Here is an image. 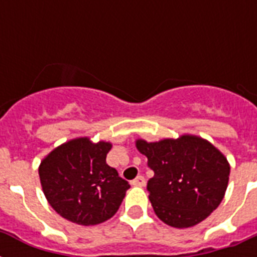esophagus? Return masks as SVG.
I'll use <instances>...</instances> for the list:
<instances>
[{"mask_svg": "<svg viewBox=\"0 0 257 257\" xmlns=\"http://www.w3.org/2000/svg\"><path fill=\"white\" fill-rule=\"evenodd\" d=\"M131 184H132L133 187H144L145 179H144V177H143V176H137L136 179L133 180V181Z\"/></svg>", "mask_w": 257, "mask_h": 257, "instance_id": "esophagus-1", "label": "esophagus"}]
</instances>
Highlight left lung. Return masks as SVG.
Wrapping results in <instances>:
<instances>
[{
	"label": "left lung",
	"mask_w": 257,
	"mask_h": 257,
	"mask_svg": "<svg viewBox=\"0 0 257 257\" xmlns=\"http://www.w3.org/2000/svg\"><path fill=\"white\" fill-rule=\"evenodd\" d=\"M136 148L148 159L155 176L147 189L163 223L189 228L205 220L224 199L231 167L215 145L196 135L148 143Z\"/></svg>",
	"instance_id": "8db88e82"
}]
</instances>
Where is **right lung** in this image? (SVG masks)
Masks as SVG:
<instances>
[{"mask_svg":"<svg viewBox=\"0 0 257 257\" xmlns=\"http://www.w3.org/2000/svg\"><path fill=\"white\" fill-rule=\"evenodd\" d=\"M108 141L77 137L56 148L38 167L42 192L58 215L80 225L110 219L129 189L128 181L106 164Z\"/></svg>","mask_w":257,"mask_h":257,"instance_id":"obj_1","label":"right lung"}]
</instances>
